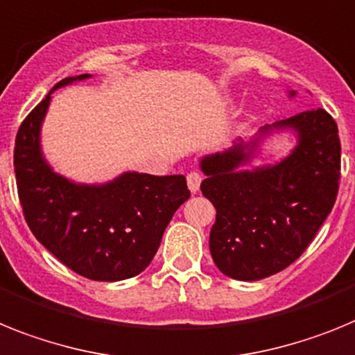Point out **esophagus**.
Wrapping results in <instances>:
<instances>
[{
	"instance_id": "obj_1",
	"label": "esophagus",
	"mask_w": 355,
	"mask_h": 355,
	"mask_svg": "<svg viewBox=\"0 0 355 355\" xmlns=\"http://www.w3.org/2000/svg\"><path fill=\"white\" fill-rule=\"evenodd\" d=\"M202 175L198 173V171H191L189 175H187V187H189L191 193H198L200 189V184H202Z\"/></svg>"
}]
</instances>
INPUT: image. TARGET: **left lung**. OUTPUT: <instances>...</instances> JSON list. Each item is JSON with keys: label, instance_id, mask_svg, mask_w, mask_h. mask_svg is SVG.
I'll use <instances>...</instances> for the list:
<instances>
[{"label": "left lung", "instance_id": "obj_1", "mask_svg": "<svg viewBox=\"0 0 355 355\" xmlns=\"http://www.w3.org/2000/svg\"><path fill=\"white\" fill-rule=\"evenodd\" d=\"M295 96V91H289ZM297 134L293 152L273 166L237 170L273 130ZM203 196L216 209L209 248L221 273L236 280L275 275L300 257L332 211L340 187L338 125L323 109L266 125L257 137L205 155Z\"/></svg>", "mask_w": 355, "mask_h": 355}]
</instances>
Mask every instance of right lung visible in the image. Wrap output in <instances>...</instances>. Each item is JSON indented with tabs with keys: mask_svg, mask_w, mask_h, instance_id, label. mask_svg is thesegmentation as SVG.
I'll return each instance as SVG.
<instances>
[{
	"mask_svg": "<svg viewBox=\"0 0 355 355\" xmlns=\"http://www.w3.org/2000/svg\"><path fill=\"white\" fill-rule=\"evenodd\" d=\"M91 75L60 80L21 123L14 171L24 220L33 236L69 270L116 282L152 263L175 211L191 196L184 175H119L85 186L55 173L41 152V126L51 92Z\"/></svg>",
	"mask_w": 355,
	"mask_h": 355,
	"instance_id": "add662e5",
	"label": "right lung"
}]
</instances>
